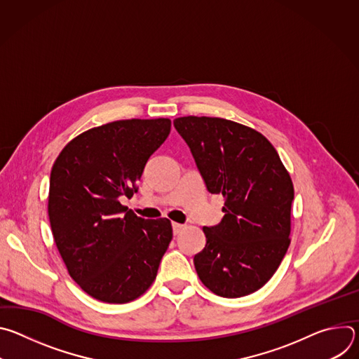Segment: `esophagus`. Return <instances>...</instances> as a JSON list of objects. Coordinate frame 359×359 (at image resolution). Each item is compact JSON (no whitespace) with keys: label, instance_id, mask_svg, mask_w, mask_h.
<instances>
[{"label":"esophagus","instance_id":"34e87169","mask_svg":"<svg viewBox=\"0 0 359 359\" xmlns=\"http://www.w3.org/2000/svg\"><path fill=\"white\" fill-rule=\"evenodd\" d=\"M172 227H173V233H175V234H179V233L184 229V224H180V223H172Z\"/></svg>","mask_w":359,"mask_h":359}]
</instances>
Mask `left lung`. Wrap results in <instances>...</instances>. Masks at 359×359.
Wrapping results in <instances>:
<instances>
[{
  "label": "left lung",
  "mask_w": 359,
  "mask_h": 359,
  "mask_svg": "<svg viewBox=\"0 0 359 359\" xmlns=\"http://www.w3.org/2000/svg\"><path fill=\"white\" fill-rule=\"evenodd\" d=\"M173 125L208 190L224 197L222 222L203 227L198 278L226 298L260 290L290 245L294 186L277 150L260 132L222 118L183 116Z\"/></svg>",
  "instance_id": "obj_1"
}]
</instances>
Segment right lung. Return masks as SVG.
Returning <instances> with one entry per match:
<instances>
[{"label":"right lung","instance_id":"right-lung-1","mask_svg":"<svg viewBox=\"0 0 359 359\" xmlns=\"http://www.w3.org/2000/svg\"><path fill=\"white\" fill-rule=\"evenodd\" d=\"M170 119H128L89 129L60 153L49 179L48 216L74 281L90 297L125 304L155 281L172 241L168 219L144 220L122 206Z\"/></svg>","mask_w":359,"mask_h":359}]
</instances>
